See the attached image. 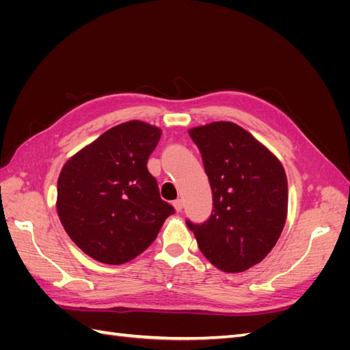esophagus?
<instances>
[{
    "label": "esophagus",
    "instance_id": "esophagus-1",
    "mask_svg": "<svg viewBox=\"0 0 350 350\" xmlns=\"http://www.w3.org/2000/svg\"><path fill=\"white\" fill-rule=\"evenodd\" d=\"M174 207L176 211H181L183 207H184V201L183 200H175L174 201Z\"/></svg>",
    "mask_w": 350,
    "mask_h": 350
}]
</instances>
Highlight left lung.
<instances>
[{"label":"left lung","mask_w":350,"mask_h":350,"mask_svg":"<svg viewBox=\"0 0 350 350\" xmlns=\"http://www.w3.org/2000/svg\"><path fill=\"white\" fill-rule=\"evenodd\" d=\"M203 159L213 194L204 224L187 220L198 248L219 270L245 271L282 234L288 215V179L279 159L242 126L217 121L188 131Z\"/></svg>","instance_id":"left-lung-1"}]
</instances>
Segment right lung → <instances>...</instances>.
<instances>
[{"label":"right lung","mask_w":350,"mask_h":350,"mask_svg":"<svg viewBox=\"0 0 350 350\" xmlns=\"http://www.w3.org/2000/svg\"><path fill=\"white\" fill-rule=\"evenodd\" d=\"M161 134V129L143 121L124 122L62 166L58 216L68 237L89 257L112 266L131 261L175 213L161 198L147 169Z\"/></svg>","instance_id":"1"}]
</instances>
